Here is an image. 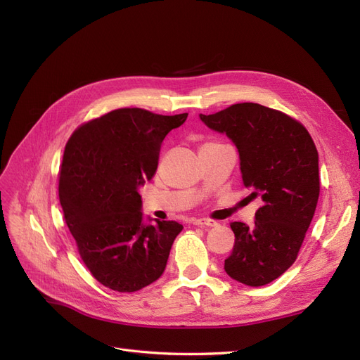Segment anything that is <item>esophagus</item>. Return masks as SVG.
Masks as SVG:
<instances>
[{
  "instance_id": "1",
  "label": "esophagus",
  "mask_w": 360,
  "mask_h": 360,
  "mask_svg": "<svg viewBox=\"0 0 360 360\" xmlns=\"http://www.w3.org/2000/svg\"><path fill=\"white\" fill-rule=\"evenodd\" d=\"M195 226H208V227H215L219 226V223L215 220H210V219H196L193 220Z\"/></svg>"
}]
</instances>
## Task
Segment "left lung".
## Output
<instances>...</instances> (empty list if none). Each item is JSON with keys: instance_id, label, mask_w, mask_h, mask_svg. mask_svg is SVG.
I'll use <instances>...</instances> for the list:
<instances>
[{"instance_id": "obj_1", "label": "left lung", "mask_w": 360, "mask_h": 360, "mask_svg": "<svg viewBox=\"0 0 360 360\" xmlns=\"http://www.w3.org/2000/svg\"><path fill=\"white\" fill-rule=\"evenodd\" d=\"M199 118L233 141L243 186L263 200L254 226L230 224L235 245L224 270L243 285H267L292 266L311 223L319 198L318 150L298 121L258 103Z\"/></svg>"}]
</instances>
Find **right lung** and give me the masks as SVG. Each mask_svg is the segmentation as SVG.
I'll use <instances>...</instances> for the list:
<instances>
[{
	"mask_svg": "<svg viewBox=\"0 0 360 360\" xmlns=\"http://www.w3.org/2000/svg\"><path fill=\"white\" fill-rule=\"evenodd\" d=\"M188 113L139 108L112 110L82 124L66 143L59 199L79 255L108 288L134 292L161 278L177 221L143 219L139 189L158 168L161 143Z\"/></svg>",
	"mask_w": 360,
	"mask_h": 360,
	"instance_id": "add662e5",
	"label": "right lung"
}]
</instances>
